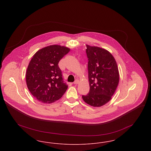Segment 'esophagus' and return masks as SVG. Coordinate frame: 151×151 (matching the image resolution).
I'll return each mask as SVG.
<instances>
[{
	"label": "esophagus",
	"instance_id": "obj_1",
	"mask_svg": "<svg viewBox=\"0 0 151 151\" xmlns=\"http://www.w3.org/2000/svg\"><path fill=\"white\" fill-rule=\"evenodd\" d=\"M79 81L78 80H76L73 82V84H78L79 83Z\"/></svg>",
	"mask_w": 151,
	"mask_h": 151
}]
</instances>
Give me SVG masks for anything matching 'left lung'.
Instances as JSON below:
<instances>
[{
	"label": "left lung",
	"instance_id": "obj_1",
	"mask_svg": "<svg viewBox=\"0 0 151 151\" xmlns=\"http://www.w3.org/2000/svg\"><path fill=\"white\" fill-rule=\"evenodd\" d=\"M88 80L90 89L82 98L86 104L100 107L111 100L119 79L114 58L108 51L86 45Z\"/></svg>",
	"mask_w": 151,
	"mask_h": 151
}]
</instances>
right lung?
Listing matches in <instances>:
<instances>
[{"label": "right lung", "mask_w": 151, "mask_h": 151, "mask_svg": "<svg viewBox=\"0 0 151 151\" xmlns=\"http://www.w3.org/2000/svg\"><path fill=\"white\" fill-rule=\"evenodd\" d=\"M70 50L65 46L50 45L33 55L27 70L26 81L30 92L37 100L51 103L65 94L68 86L58 63Z\"/></svg>", "instance_id": "obj_1"}]
</instances>
